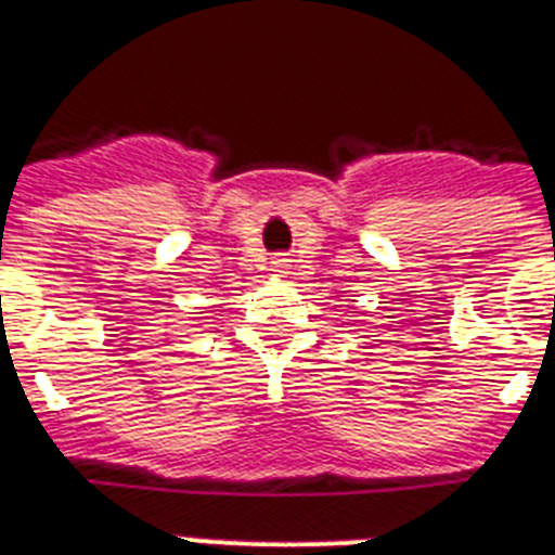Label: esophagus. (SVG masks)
Listing matches in <instances>:
<instances>
[{
    "label": "esophagus",
    "instance_id": "esophagus-1",
    "mask_svg": "<svg viewBox=\"0 0 555 555\" xmlns=\"http://www.w3.org/2000/svg\"><path fill=\"white\" fill-rule=\"evenodd\" d=\"M285 268H287V261H285V259H276V261H273V270H276V273H285Z\"/></svg>",
    "mask_w": 555,
    "mask_h": 555
}]
</instances>
